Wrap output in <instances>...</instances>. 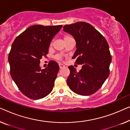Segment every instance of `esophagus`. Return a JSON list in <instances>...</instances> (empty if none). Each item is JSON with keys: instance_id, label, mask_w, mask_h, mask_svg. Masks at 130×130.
Instances as JSON below:
<instances>
[{"instance_id": "34e87169", "label": "esophagus", "mask_w": 130, "mask_h": 130, "mask_svg": "<svg viewBox=\"0 0 130 130\" xmlns=\"http://www.w3.org/2000/svg\"><path fill=\"white\" fill-rule=\"evenodd\" d=\"M64 67H65L64 65L62 64H59V67H60V69H63V68H64Z\"/></svg>"}]
</instances>
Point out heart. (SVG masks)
I'll return each instance as SVG.
<instances>
[{
  "label": "heart",
  "mask_w": 130,
  "mask_h": 130,
  "mask_svg": "<svg viewBox=\"0 0 130 130\" xmlns=\"http://www.w3.org/2000/svg\"><path fill=\"white\" fill-rule=\"evenodd\" d=\"M70 39H71V37L70 36H64V42H66L67 40H69ZM50 45H52V42L51 43V44ZM55 58L56 59L58 60H62V57L61 55H59V54H58V55H56L55 56Z\"/></svg>",
  "instance_id": "1"
}]
</instances>
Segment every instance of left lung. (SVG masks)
<instances>
[{
  "instance_id": "1",
  "label": "left lung",
  "mask_w": 130,
  "mask_h": 130,
  "mask_svg": "<svg viewBox=\"0 0 130 130\" xmlns=\"http://www.w3.org/2000/svg\"><path fill=\"white\" fill-rule=\"evenodd\" d=\"M64 31L73 36L77 49L72 59L75 63L82 64L77 72L73 66L67 83L74 93L82 95L95 93L104 84L110 74L111 56L104 37L91 24L84 22L67 24Z\"/></svg>"
}]
</instances>
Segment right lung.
<instances>
[{
    "label": "right lung",
    "mask_w": 130,
    "mask_h": 130,
    "mask_svg": "<svg viewBox=\"0 0 130 130\" xmlns=\"http://www.w3.org/2000/svg\"><path fill=\"white\" fill-rule=\"evenodd\" d=\"M62 25L30 26L16 37L9 52L10 76L20 91L31 99L44 98L52 91L59 66L54 61L41 70L40 59L48 52L50 42Z\"/></svg>",
    "instance_id": "obj_1"
}]
</instances>
